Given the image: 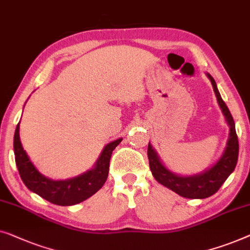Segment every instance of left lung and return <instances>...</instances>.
I'll return each mask as SVG.
<instances>
[{
  "label": "left lung",
  "instance_id": "1",
  "mask_svg": "<svg viewBox=\"0 0 250 250\" xmlns=\"http://www.w3.org/2000/svg\"><path fill=\"white\" fill-rule=\"evenodd\" d=\"M206 75L212 83L217 103L223 112V115L226 117L227 124L230 126L229 139H228L226 149H224L220 160L212 167L205 170L202 173L182 177V175L173 173L164 167L150 143L148 144V149H147L150 171H152L153 177L156 179V181L171 189L172 191L177 192L178 195L191 199H204L215 194L228 177L233 172L235 165H237L239 154V143L233 118H232L229 108L221 97L215 80L208 73H206Z\"/></svg>",
  "mask_w": 250,
  "mask_h": 250
}]
</instances>
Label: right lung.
I'll return each mask as SVG.
<instances>
[{
    "mask_svg": "<svg viewBox=\"0 0 250 250\" xmlns=\"http://www.w3.org/2000/svg\"><path fill=\"white\" fill-rule=\"evenodd\" d=\"M19 125L20 122L17 125L13 138L15 159L21 180L30 191L55 205L71 206L89 198L103 187L108 175L112 152L122 142V138L114 140L104 147L103 152L101 153L96 164L91 170L78 177L56 181L42 174L31 163L26 150H23L21 145Z\"/></svg>",
    "mask_w": 250,
    "mask_h": 250,
    "instance_id": "right-lung-1",
    "label": "right lung"
}]
</instances>
